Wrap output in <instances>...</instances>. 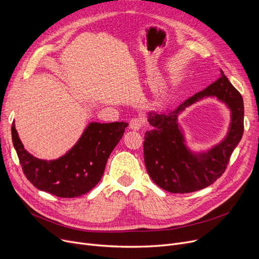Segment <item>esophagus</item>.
I'll use <instances>...</instances> for the list:
<instances>
[{
    "label": "esophagus",
    "instance_id": "obj_1",
    "mask_svg": "<svg viewBox=\"0 0 259 259\" xmlns=\"http://www.w3.org/2000/svg\"><path fill=\"white\" fill-rule=\"evenodd\" d=\"M144 125V120L141 116H135L130 120V128L133 130H140Z\"/></svg>",
    "mask_w": 259,
    "mask_h": 259
}]
</instances>
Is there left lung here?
Instances as JSON below:
<instances>
[{"label": "left lung", "instance_id": "left-lung-1", "mask_svg": "<svg viewBox=\"0 0 259 259\" xmlns=\"http://www.w3.org/2000/svg\"><path fill=\"white\" fill-rule=\"evenodd\" d=\"M205 96H216L233 111V122L226 140L207 154L195 156L188 150L178 128L177 114ZM243 101L238 90L222 76L206 89L194 94L175 110L149 113L148 121L154 127L145 133V165L151 180L171 193H191L206 188L226 171L235 147L243 133Z\"/></svg>", "mask_w": 259, "mask_h": 259}]
</instances>
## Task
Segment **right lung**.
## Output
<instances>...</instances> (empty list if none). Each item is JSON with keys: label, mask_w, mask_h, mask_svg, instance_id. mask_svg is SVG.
<instances>
[{"label": "right lung", "mask_w": 259, "mask_h": 259, "mask_svg": "<svg viewBox=\"0 0 259 259\" xmlns=\"http://www.w3.org/2000/svg\"><path fill=\"white\" fill-rule=\"evenodd\" d=\"M128 122H91L71 150L56 160L38 159L27 152L12 122V143L25 176L35 188L62 198L84 195L99 184L106 162Z\"/></svg>", "instance_id": "1"}]
</instances>
